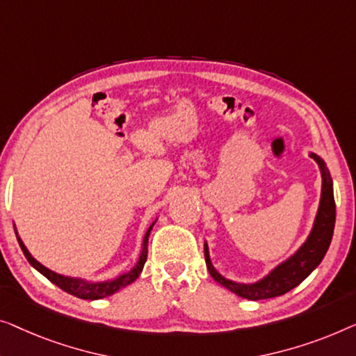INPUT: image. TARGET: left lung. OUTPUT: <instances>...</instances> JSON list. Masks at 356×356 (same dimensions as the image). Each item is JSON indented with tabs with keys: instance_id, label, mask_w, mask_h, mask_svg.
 <instances>
[{
	"instance_id": "left-lung-1",
	"label": "left lung",
	"mask_w": 356,
	"mask_h": 356,
	"mask_svg": "<svg viewBox=\"0 0 356 356\" xmlns=\"http://www.w3.org/2000/svg\"><path fill=\"white\" fill-rule=\"evenodd\" d=\"M309 156L316 161L319 172H321V198H319L316 216H314L313 227L309 230L307 240L289 258L276 264L271 271L254 282H238V280L224 277L216 271L211 258H209L208 243L204 242V261H207L211 277L238 297L247 300H264L287 293L289 290L302 284L323 261L330 240H332L335 226L332 177H330L329 169L321 156H318L316 153H309Z\"/></svg>"
}]
</instances>
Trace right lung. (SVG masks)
Returning a JSON list of instances; mask_svg holds the SVG:
<instances>
[{
    "label": "right lung",
    "mask_w": 356,
    "mask_h": 356,
    "mask_svg": "<svg viewBox=\"0 0 356 356\" xmlns=\"http://www.w3.org/2000/svg\"><path fill=\"white\" fill-rule=\"evenodd\" d=\"M154 222H156V221H153L152 224H149L147 232H145V237H143V242H142V250H140L137 263H135L134 266L129 269V271H124L121 274H118L116 277L104 279V280H88V279H82V277H71V276H64V274L51 271V269L43 266L42 263L37 261V259H35L32 254H30L27 247L22 242V238L19 237L16 226H14V230H16L17 242H19V245H21V248H22L24 254H26L27 261L32 264V266L37 269L40 274H43V276L47 277L48 280H51L54 285H58L59 289H63L64 292L74 295V297L82 298V300H99V298L109 297V295L119 292L121 289L127 287L129 284H132L134 280H137V277L140 276V273H142V269L145 266V261H147L148 237H149V232H152V229L154 226Z\"/></svg>",
    "instance_id": "obj_1"
}]
</instances>
